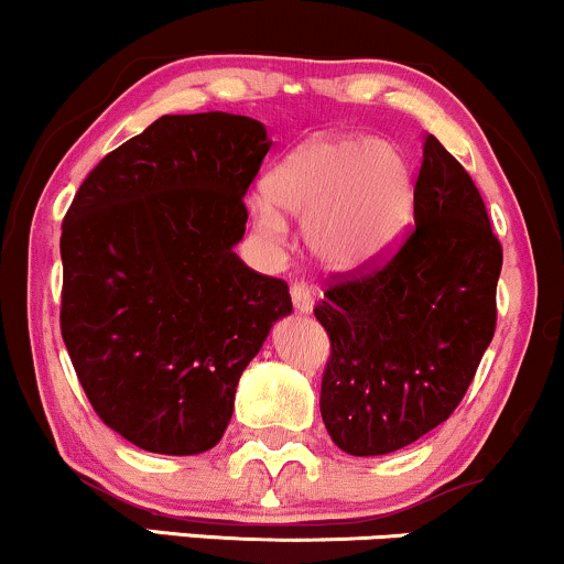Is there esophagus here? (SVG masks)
<instances>
[{"label":"esophagus","instance_id":"34e87169","mask_svg":"<svg viewBox=\"0 0 564 564\" xmlns=\"http://www.w3.org/2000/svg\"><path fill=\"white\" fill-rule=\"evenodd\" d=\"M290 295H293V306L299 314H308L314 308V290L306 282H295L290 288Z\"/></svg>","mask_w":564,"mask_h":564}]
</instances>
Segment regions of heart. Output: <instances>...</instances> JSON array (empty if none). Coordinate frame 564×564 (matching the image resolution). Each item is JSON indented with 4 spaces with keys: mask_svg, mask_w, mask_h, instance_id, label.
I'll list each match as a JSON object with an SVG mask.
<instances>
[{
    "mask_svg": "<svg viewBox=\"0 0 564 564\" xmlns=\"http://www.w3.org/2000/svg\"><path fill=\"white\" fill-rule=\"evenodd\" d=\"M252 224L269 245L288 231L280 209L303 220L306 248L325 269L359 271L389 252L413 205L408 162L372 135L325 132L265 175Z\"/></svg>",
    "mask_w": 564,
    "mask_h": 564,
    "instance_id": "1",
    "label": "heart"
}]
</instances>
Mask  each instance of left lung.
I'll list each match as a JSON object with an SVG mask.
<instances>
[{
	"label": "left lung",
	"mask_w": 564,
	"mask_h": 564,
	"mask_svg": "<svg viewBox=\"0 0 564 564\" xmlns=\"http://www.w3.org/2000/svg\"><path fill=\"white\" fill-rule=\"evenodd\" d=\"M413 218L383 263L333 276L314 316L330 335L319 410L349 455H386L451 419L496 333L503 250L471 175L423 138Z\"/></svg>",
	"instance_id": "left-lung-1"
}]
</instances>
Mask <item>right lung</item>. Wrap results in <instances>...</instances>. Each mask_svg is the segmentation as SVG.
I'll list each match as a JSON object with an SVG mask.
<instances>
[{"label":"right lung","mask_w":564,"mask_h":564,"mask_svg":"<svg viewBox=\"0 0 564 564\" xmlns=\"http://www.w3.org/2000/svg\"><path fill=\"white\" fill-rule=\"evenodd\" d=\"M271 141L239 113H164L95 164L63 218L61 333L93 410L141 451L220 442L288 282L242 263Z\"/></svg>","instance_id":"add662e5"}]
</instances>
